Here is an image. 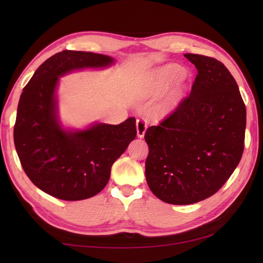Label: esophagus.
<instances>
[{
    "label": "esophagus",
    "instance_id": "esophagus-1",
    "mask_svg": "<svg viewBox=\"0 0 263 263\" xmlns=\"http://www.w3.org/2000/svg\"><path fill=\"white\" fill-rule=\"evenodd\" d=\"M136 125H137V135H138V137L142 138L145 136L146 128H147V123H146L145 119H138Z\"/></svg>",
    "mask_w": 263,
    "mask_h": 263
}]
</instances>
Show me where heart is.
<instances>
[{
    "instance_id": "heart-1",
    "label": "heart",
    "mask_w": 263,
    "mask_h": 263,
    "mask_svg": "<svg viewBox=\"0 0 263 263\" xmlns=\"http://www.w3.org/2000/svg\"><path fill=\"white\" fill-rule=\"evenodd\" d=\"M184 70L177 65H167L159 68L152 78L153 89L157 91H162L167 89L172 83L183 77Z\"/></svg>"
}]
</instances>
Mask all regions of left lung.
Wrapping results in <instances>:
<instances>
[{
  "mask_svg": "<svg viewBox=\"0 0 263 263\" xmlns=\"http://www.w3.org/2000/svg\"><path fill=\"white\" fill-rule=\"evenodd\" d=\"M197 68L190 94L145 133L146 181L161 201L185 205L216 194L240 162L246 106L238 84L215 58L186 53Z\"/></svg>",
  "mask_w": 263,
  "mask_h": 263,
  "instance_id": "8db88e82",
  "label": "left lung"
}]
</instances>
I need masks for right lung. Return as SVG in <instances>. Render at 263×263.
Segmentation results:
<instances>
[{
	"label": "right lung",
	"mask_w": 263,
	"mask_h": 263,
	"mask_svg": "<svg viewBox=\"0 0 263 263\" xmlns=\"http://www.w3.org/2000/svg\"><path fill=\"white\" fill-rule=\"evenodd\" d=\"M112 58L65 50L39 66L22 92L14 126L20 161L31 182L64 201L92 197L110 179L111 166L137 136L136 118L118 125L95 124L83 131L62 130L57 117L59 77L84 67H105Z\"/></svg>",
	"instance_id": "add662e5"
}]
</instances>
